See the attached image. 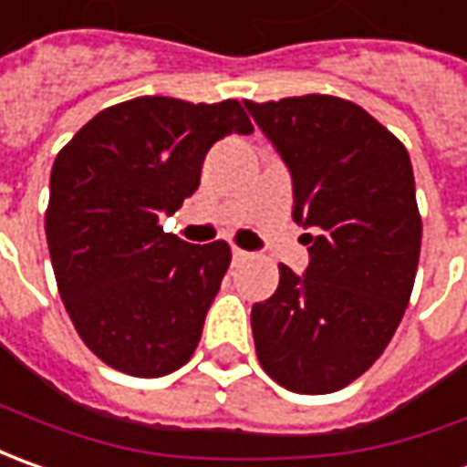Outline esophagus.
<instances>
[{"instance_id": "esophagus-1", "label": "esophagus", "mask_w": 467, "mask_h": 467, "mask_svg": "<svg viewBox=\"0 0 467 467\" xmlns=\"http://www.w3.org/2000/svg\"><path fill=\"white\" fill-rule=\"evenodd\" d=\"M250 258V253L248 250H240V248H233V264L234 265H240V264H245Z\"/></svg>"}]
</instances>
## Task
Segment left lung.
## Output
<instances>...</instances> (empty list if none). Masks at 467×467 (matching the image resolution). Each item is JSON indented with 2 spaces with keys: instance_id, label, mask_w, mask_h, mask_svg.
I'll return each mask as SVG.
<instances>
[{
  "instance_id": "left-lung-1",
  "label": "left lung",
  "mask_w": 467,
  "mask_h": 467,
  "mask_svg": "<svg viewBox=\"0 0 467 467\" xmlns=\"http://www.w3.org/2000/svg\"><path fill=\"white\" fill-rule=\"evenodd\" d=\"M245 108L292 178V219L310 230L305 274L253 305L258 362L292 393L346 388L390 344L406 313L421 217L406 147L364 108L302 95Z\"/></svg>"
}]
</instances>
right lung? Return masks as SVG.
<instances>
[{"label": "right lung", "mask_w": 467, "mask_h": 467, "mask_svg": "<svg viewBox=\"0 0 467 467\" xmlns=\"http://www.w3.org/2000/svg\"><path fill=\"white\" fill-rule=\"evenodd\" d=\"M250 131L237 100L144 95L100 110L58 152L46 240L74 328L108 367L162 378L196 351L230 245H191L157 222L196 193L219 139Z\"/></svg>", "instance_id": "right-lung-1"}]
</instances>
